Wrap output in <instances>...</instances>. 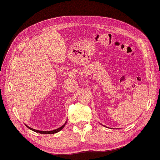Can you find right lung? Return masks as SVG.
I'll return each instance as SVG.
<instances>
[{
	"label": "right lung",
	"mask_w": 160,
	"mask_h": 160,
	"mask_svg": "<svg viewBox=\"0 0 160 160\" xmlns=\"http://www.w3.org/2000/svg\"><path fill=\"white\" fill-rule=\"evenodd\" d=\"M66 122H65V123L63 124L62 126H61L60 128H58V129H56V130H50V131H41V130H35V129H32V128H30V127H28V125H25L27 126V128H29L30 130H32V131H34V132H38V133H41V134H54V133H57V132H60V131L62 130V129H63V128H64L65 127V124H66Z\"/></svg>",
	"instance_id": "1"
}]
</instances>
